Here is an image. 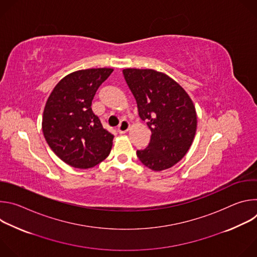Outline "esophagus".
<instances>
[{
  "mask_svg": "<svg viewBox=\"0 0 257 257\" xmlns=\"http://www.w3.org/2000/svg\"><path fill=\"white\" fill-rule=\"evenodd\" d=\"M129 128H130V123L127 120H122L120 125L118 126V132L120 134H124L129 130Z\"/></svg>",
  "mask_w": 257,
  "mask_h": 257,
  "instance_id": "esophagus-1",
  "label": "esophagus"
}]
</instances>
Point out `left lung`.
<instances>
[{
  "instance_id": "left-lung-1",
  "label": "left lung",
  "mask_w": 257,
  "mask_h": 257,
  "mask_svg": "<svg viewBox=\"0 0 257 257\" xmlns=\"http://www.w3.org/2000/svg\"><path fill=\"white\" fill-rule=\"evenodd\" d=\"M124 78L133 93L141 120L152 131L140 162L153 171L172 168L187 154L193 142L197 116L192 99L178 82L153 69L128 68Z\"/></svg>"
}]
</instances>
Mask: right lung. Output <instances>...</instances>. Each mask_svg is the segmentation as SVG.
I'll return each mask as SVG.
<instances>
[{"label": "right lung", "mask_w": 257, "mask_h": 257, "mask_svg": "<svg viewBox=\"0 0 257 257\" xmlns=\"http://www.w3.org/2000/svg\"><path fill=\"white\" fill-rule=\"evenodd\" d=\"M112 68L72 72L51 92L44 109L42 128L52 151L67 165L89 169L111 153L114 135L105 130L91 108L100 84Z\"/></svg>", "instance_id": "right-lung-1"}]
</instances>
